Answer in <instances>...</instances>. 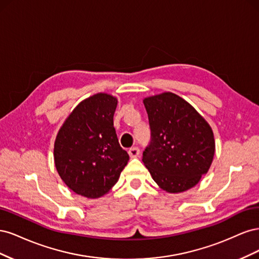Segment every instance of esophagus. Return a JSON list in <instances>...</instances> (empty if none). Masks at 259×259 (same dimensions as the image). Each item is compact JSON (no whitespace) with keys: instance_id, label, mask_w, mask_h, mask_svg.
<instances>
[{"instance_id":"obj_1","label":"esophagus","mask_w":259,"mask_h":259,"mask_svg":"<svg viewBox=\"0 0 259 259\" xmlns=\"http://www.w3.org/2000/svg\"><path fill=\"white\" fill-rule=\"evenodd\" d=\"M139 149L137 148V147H134V148H131V149H128V154H130V156L132 159H134V158H137V156L139 155Z\"/></svg>"}]
</instances>
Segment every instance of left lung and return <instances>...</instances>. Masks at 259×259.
<instances>
[{
    "label": "left lung",
    "mask_w": 259,
    "mask_h": 259,
    "mask_svg": "<svg viewBox=\"0 0 259 259\" xmlns=\"http://www.w3.org/2000/svg\"><path fill=\"white\" fill-rule=\"evenodd\" d=\"M144 105L151 130V142L143 155L145 166L166 192L191 189L213 162V130L188 101L174 93L147 97Z\"/></svg>",
    "instance_id": "left-lung-1"
}]
</instances>
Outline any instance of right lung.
I'll return each instance as SVG.
<instances>
[{
  "mask_svg": "<svg viewBox=\"0 0 259 259\" xmlns=\"http://www.w3.org/2000/svg\"><path fill=\"white\" fill-rule=\"evenodd\" d=\"M116 97L97 93L69 114L54 144L55 166L76 194L97 199L117 183L130 156L113 126Z\"/></svg>",
  "mask_w": 259,
  "mask_h": 259,
  "instance_id": "obj_1",
  "label": "right lung"
}]
</instances>
